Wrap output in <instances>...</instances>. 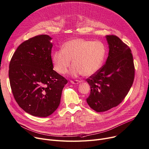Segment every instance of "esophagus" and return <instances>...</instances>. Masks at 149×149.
<instances>
[{
  "mask_svg": "<svg viewBox=\"0 0 149 149\" xmlns=\"http://www.w3.org/2000/svg\"><path fill=\"white\" fill-rule=\"evenodd\" d=\"M81 81L80 80H74V81H71L70 82H71V83L72 84H79L80 83H81Z\"/></svg>",
  "mask_w": 149,
  "mask_h": 149,
  "instance_id": "1",
  "label": "esophagus"
}]
</instances>
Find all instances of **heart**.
I'll list each match as a JSON object with an SVG mask.
<instances>
[{
    "label": "heart",
    "instance_id": "b5f03b06",
    "mask_svg": "<svg viewBox=\"0 0 149 149\" xmlns=\"http://www.w3.org/2000/svg\"><path fill=\"white\" fill-rule=\"evenodd\" d=\"M106 48L100 41L75 38L63 45L61 49L52 54V61L56 71L65 74L71 64L70 74L76 77L83 74L90 76L95 74L103 65Z\"/></svg>",
    "mask_w": 149,
    "mask_h": 149
}]
</instances>
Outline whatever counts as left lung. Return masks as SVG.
Wrapping results in <instances>:
<instances>
[{"label": "left lung", "instance_id": "left-lung-1", "mask_svg": "<svg viewBox=\"0 0 149 149\" xmlns=\"http://www.w3.org/2000/svg\"><path fill=\"white\" fill-rule=\"evenodd\" d=\"M106 38L109 49L106 63L86 80L91 86L87 103L97 112L107 111L120 104L127 95L135 76L129 47L116 36Z\"/></svg>", "mask_w": 149, "mask_h": 149}]
</instances>
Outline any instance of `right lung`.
<instances>
[{"label":"right lung","instance_id":"add662e5","mask_svg":"<svg viewBox=\"0 0 149 149\" xmlns=\"http://www.w3.org/2000/svg\"><path fill=\"white\" fill-rule=\"evenodd\" d=\"M52 38L39 35L21 43L9 66L14 97L26 112L46 117L58 108L62 90L68 80L53 70Z\"/></svg>","mask_w":149,"mask_h":149}]
</instances>
